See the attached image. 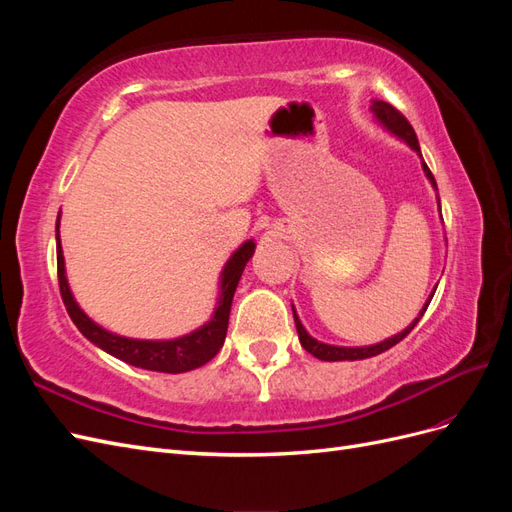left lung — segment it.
I'll list each match as a JSON object with an SVG mask.
<instances>
[{
    "label": "left lung",
    "instance_id": "left-lung-1",
    "mask_svg": "<svg viewBox=\"0 0 512 512\" xmlns=\"http://www.w3.org/2000/svg\"><path fill=\"white\" fill-rule=\"evenodd\" d=\"M371 111H374V115L378 117V121L382 123V126H384L386 130H391V132L397 134L399 138H404V141H406L414 151L421 153V149H418V138H416L414 128L410 126V121H408L404 115H401L393 104L382 102V100H374V104H371ZM423 170H425V175L429 177L433 188H436V179H433V175H431V170H429L427 164H423ZM431 297H433V294H431ZM429 301H431V299H429ZM429 301H427V305H429ZM427 305L423 307V312L418 314V318L410 324L408 329H404V331H401V333L395 335V337L384 339V342H380V344H376V346H365V348H342V346L322 344V342H318V339H314L312 335H307V331L303 329V324H301L297 312H294V307H292V314H294V324H297V333H299V339H301V346H303L309 354H314L316 359H320V361H359V359H369V356H376V354H380V352H384V350L393 348L395 344H399L401 339H404V337L416 327V322L421 320V316L425 314Z\"/></svg>",
    "mask_w": 512,
    "mask_h": 512
}]
</instances>
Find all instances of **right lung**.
I'll list each match as a JSON object with an SVG mask.
<instances>
[{
    "mask_svg": "<svg viewBox=\"0 0 512 512\" xmlns=\"http://www.w3.org/2000/svg\"><path fill=\"white\" fill-rule=\"evenodd\" d=\"M254 241H245L239 250L230 256L226 267L222 271V292L220 303L215 307L213 318L205 327L196 329L190 335H183L177 339H168V342H145V339H128L119 337L115 333H108L96 322H91L83 309L76 305L72 292L68 288L66 269H64V254H61L59 245V220H57V280L59 292L72 322L76 324L89 342H94L104 352L117 356L123 363H130L141 369L151 371H164V374H181V371H190L200 365L209 363L215 354L224 346V337L228 329V316L232 297H235L237 284L241 280V273L247 265V260L254 254Z\"/></svg>",
    "mask_w": 512,
    "mask_h": 512,
    "instance_id": "right-lung-1",
    "label": "right lung"
}]
</instances>
